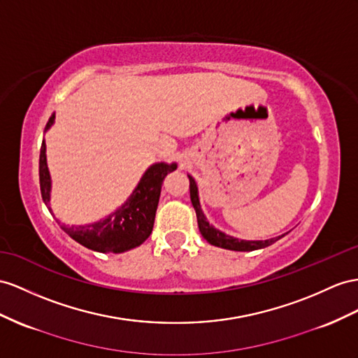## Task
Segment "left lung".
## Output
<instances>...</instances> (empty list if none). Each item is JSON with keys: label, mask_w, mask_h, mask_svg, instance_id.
Wrapping results in <instances>:
<instances>
[{"label": "left lung", "mask_w": 358, "mask_h": 358, "mask_svg": "<svg viewBox=\"0 0 358 358\" xmlns=\"http://www.w3.org/2000/svg\"><path fill=\"white\" fill-rule=\"evenodd\" d=\"M189 181H190V201L196 212L199 231L210 245H215V246H219V248H225V250H231V251H254V250L266 248V246L280 241L284 236L282 234V236L273 237V239H268V241H239V239H236V237H231L222 231L216 230L213 225H210L207 222L203 210H201L199 198H198V187H196L195 180L189 176Z\"/></svg>", "instance_id": "obj_1"}]
</instances>
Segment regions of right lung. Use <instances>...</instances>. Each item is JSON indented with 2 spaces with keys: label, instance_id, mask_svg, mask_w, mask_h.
Listing matches in <instances>:
<instances>
[{
  "label": "right lung",
  "instance_id": "obj_1",
  "mask_svg": "<svg viewBox=\"0 0 358 358\" xmlns=\"http://www.w3.org/2000/svg\"><path fill=\"white\" fill-rule=\"evenodd\" d=\"M54 117H56V115L52 113L47 127H45V131L54 124ZM45 151H47V146H45L43 141L39 157L41 194L43 203L47 204L52 215V210L50 207L51 177ZM176 169L177 163H154L152 166L146 169L139 185L133 190L131 196L116 212L108 215L106 219H101V221L89 225L69 227L62 224V230L76 242L92 251L117 254L136 248L150 237L154 227L155 212H157L163 180L169 172Z\"/></svg>",
  "mask_w": 358,
  "mask_h": 358
}]
</instances>
